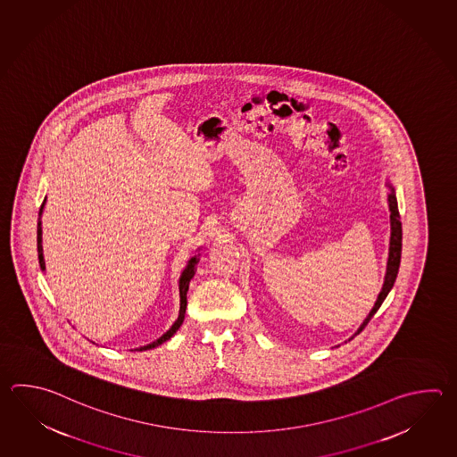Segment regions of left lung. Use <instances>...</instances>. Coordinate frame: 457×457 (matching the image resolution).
I'll use <instances>...</instances> for the list:
<instances>
[{
	"label": "left lung",
	"mask_w": 457,
	"mask_h": 457,
	"mask_svg": "<svg viewBox=\"0 0 457 457\" xmlns=\"http://www.w3.org/2000/svg\"><path fill=\"white\" fill-rule=\"evenodd\" d=\"M386 186L389 187V194H387V204H389V212H391V239H389V259H387V269H386V277H384V283H382L381 293L378 295V299L374 303L373 309L370 311V314L366 316L363 324L358 327V330L354 332V336H358L363 330L366 324L371 320V317L376 314V311L381 308L382 303L386 296L389 295L394 281L397 278L399 273V267H401V253H402V223L401 214H399V206H397V196H395V190L392 187L391 180L386 179ZM353 336V337H354ZM352 337V338H353ZM350 338V340H352Z\"/></svg>",
	"instance_id": "left-lung-1"
}]
</instances>
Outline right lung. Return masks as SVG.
<instances>
[{
  "mask_svg": "<svg viewBox=\"0 0 457 457\" xmlns=\"http://www.w3.org/2000/svg\"><path fill=\"white\" fill-rule=\"evenodd\" d=\"M46 202H47V196H46V200H44V204L40 206V212H38V221H37V252H38V263H40V270H46V261H44V247H42V221H40V216H42V212H44V206H46ZM200 262V253L198 255H194L188 263H187L186 270L182 271V275H180V279H179V295H180V309H179V316L178 320L172 324V327L169 328L166 334H162V336L159 337L156 342H153V344L145 345V346H140L141 350H151V348H156L159 345L164 344V342H168L170 337L174 336L176 332L179 330V327L182 326V322H184V317H186V309H187V291H188V283H190V279L194 278V275H195L196 270V263Z\"/></svg>",
  "mask_w": 457,
  "mask_h": 457,
  "instance_id": "add662e5",
  "label": "right lung"
}]
</instances>
